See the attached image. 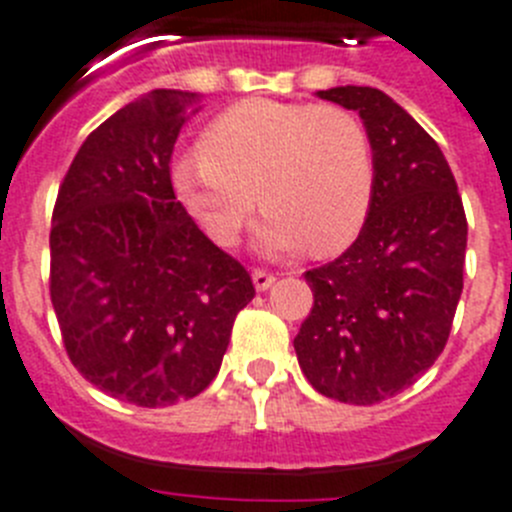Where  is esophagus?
I'll return each instance as SVG.
<instances>
[{
  "instance_id": "obj_1",
  "label": "esophagus",
  "mask_w": 512,
  "mask_h": 512,
  "mask_svg": "<svg viewBox=\"0 0 512 512\" xmlns=\"http://www.w3.org/2000/svg\"><path fill=\"white\" fill-rule=\"evenodd\" d=\"M252 283H255V288L262 293V290L273 288L275 275H273V273H267V270H252Z\"/></svg>"
}]
</instances>
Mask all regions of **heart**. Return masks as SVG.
Listing matches in <instances>:
<instances>
[{
  "label": "heart",
  "mask_w": 512,
  "mask_h": 512,
  "mask_svg": "<svg viewBox=\"0 0 512 512\" xmlns=\"http://www.w3.org/2000/svg\"><path fill=\"white\" fill-rule=\"evenodd\" d=\"M178 201L216 245L232 247L255 201L267 211L262 255L342 250L367 219L375 155L365 124L334 104L245 99L199 140V158L170 168Z\"/></svg>",
  "instance_id": "heart-1"
}]
</instances>
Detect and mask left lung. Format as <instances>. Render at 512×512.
Instances as JSON below:
<instances>
[{"instance_id": "8db88e82", "label": "left lung", "mask_w": 512, "mask_h": 512, "mask_svg": "<svg viewBox=\"0 0 512 512\" xmlns=\"http://www.w3.org/2000/svg\"><path fill=\"white\" fill-rule=\"evenodd\" d=\"M316 96L359 114L375 191L354 245L306 273L313 308L293 347L321 395L372 405L444 352L464 285L467 216L441 147L388 94L336 86Z\"/></svg>"}]
</instances>
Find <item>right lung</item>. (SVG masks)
Listing matches in <instances>:
<instances>
[{
  "mask_svg": "<svg viewBox=\"0 0 512 512\" xmlns=\"http://www.w3.org/2000/svg\"><path fill=\"white\" fill-rule=\"evenodd\" d=\"M191 91L155 89L99 124L68 168L50 229V301L91 385L142 408L209 388L250 273L196 227L170 183Z\"/></svg>",
  "mask_w": 512,
  "mask_h": 512,
  "instance_id": "right-lung-1",
  "label": "right lung"
}]
</instances>
